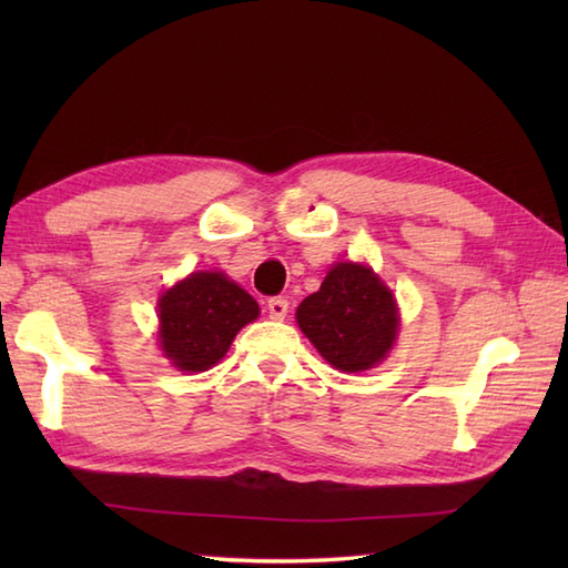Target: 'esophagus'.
Returning a JSON list of instances; mask_svg holds the SVG:
<instances>
[{
  "instance_id": "1",
  "label": "esophagus",
  "mask_w": 568,
  "mask_h": 568,
  "mask_svg": "<svg viewBox=\"0 0 568 568\" xmlns=\"http://www.w3.org/2000/svg\"><path fill=\"white\" fill-rule=\"evenodd\" d=\"M268 315H271V320H285V315H287V300L285 297H271L268 300Z\"/></svg>"
}]
</instances>
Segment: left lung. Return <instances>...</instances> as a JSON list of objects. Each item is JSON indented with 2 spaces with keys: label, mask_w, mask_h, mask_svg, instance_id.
Masks as SVG:
<instances>
[{
  "label": "left lung",
  "mask_w": 568,
  "mask_h": 568,
  "mask_svg": "<svg viewBox=\"0 0 568 568\" xmlns=\"http://www.w3.org/2000/svg\"><path fill=\"white\" fill-rule=\"evenodd\" d=\"M295 317L322 358L344 373L381 364L400 327L388 285L368 265L352 261L334 263L320 291L300 303Z\"/></svg>",
  "instance_id": "8db88e82"
}]
</instances>
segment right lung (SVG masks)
Instances as JSON below:
<instances>
[{
    "label": "right lung",
    "instance_id": "right-lung-1",
    "mask_svg": "<svg viewBox=\"0 0 568 568\" xmlns=\"http://www.w3.org/2000/svg\"><path fill=\"white\" fill-rule=\"evenodd\" d=\"M258 312L256 300L222 271L192 273L159 300L161 352L180 371H207Z\"/></svg>",
    "mask_w": 568,
    "mask_h": 568
}]
</instances>
